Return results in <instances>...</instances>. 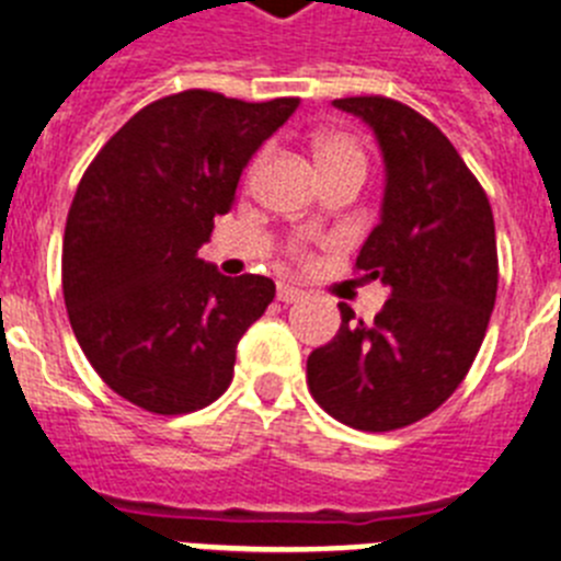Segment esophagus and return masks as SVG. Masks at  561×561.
<instances>
[{
	"mask_svg": "<svg viewBox=\"0 0 561 561\" xmlns=\"http://www.w3.org/2000/svg\"><path fill=\"white\" fill-rule=\"evenodd\" d=\"M277 300L280 304H297V300H304V291L297 289V286L277 284Z\"/></svg>",
	"mask_w": 561,
	"mask_h": 561,
	"instance_id": "34e87169",
	"label": "esophagus"
}]
</instances>
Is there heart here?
<instances>
[{"instance_id":"b5f03b06","label":"heart","mask_w":561,"mask_h":561,"mask_svg":"<svg viewBox=\"0 0 561 561\" xmlns=\"http://www.w3.org/2000/svg\"><path fill=\"white\" fill-rule=\"evenodd\" d=\"M314 157L320 171H325V168H336V165H348V162H359V165H365L359 146H356L351 137H345V134H320V137L314 140Z\"/></svg>"}]
</instances>
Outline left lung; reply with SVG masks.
Wrapping results in <instances>:
<instances>
[{
  "instance_id": "1",
  "label": "left lung",
  "mask_w": 561,
  "mask_h": 561,
  "mask_svg": "<svg viewBox=\"0 0 561 561\" xmlns=\"http://www.w3.org/2000/svg\"><path fill=\"white\" fill-rule=\"evenodd\" d=\"M385 165L379 225L356 270L388 286L370 323L340 304L334 340L306 362L314 401L354 430L388 433L440 408L472 368L497 297V241L483 187L438 126L390 98H340Z\"/></svg>"
}]
</instances>
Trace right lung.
Listing matches in <instances>:
<instances>
[{"mask_svg":"<svg viewBox=\"0 0 561 561\" xmlns=\"http://www.w3.org/2000/svg\"><path fill=\"white\" fill-rule=\"evenodd\" d=\"M297 106L187 89L134 114L83 173L64 230V304L92 368L137 408L193 413L230 388L238 340L275 284L221 275L199 247Z\"/></svg>","mask_w":561,"mask_h":561,"instance_id":"obj_1","label":"right lung"}]
</instances>
